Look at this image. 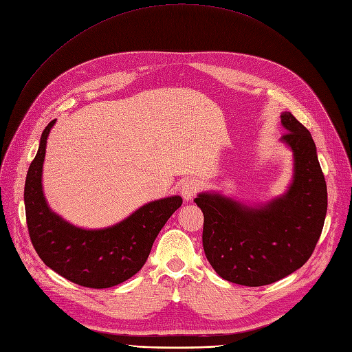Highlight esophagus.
<instances>
[{
	"instance_id": "obj_1",
	"label": "esophagus",
	"mask_w": 352,
	"mask_h": 352,
	"mask_svg": "<svg viewBox=\"0 0 352 352\" xmlns=\"http://www.w3.org/2000/svg\"><path fill=\"white\" fill-rule=\"evenodd\" d=\"M200 181H198L197 178H188L186 179L184 182H182L181 186V194H182V198H184L186 201H191L192 198L195 197V194L198 192V190H200Z\"/></svg>"
}]
</instances>
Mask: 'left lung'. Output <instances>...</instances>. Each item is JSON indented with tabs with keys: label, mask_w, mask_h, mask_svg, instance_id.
Wrapping results in <instances>:
<instances>
[{
	"label": "left lung",
	"mask_w": 352,
	"mask_h": 352,
	"mask_svg": "<svg viewBox=\"0 0 352 352\" xmlns=\"http://www.w3.org/2000/svg\"><path fill=\"white\" fill-rule=\"evenodd\" d=\"M280 138L294 152L287 191L262 206H246L219 192L198 194L204 214L203 248L223 279L263 286L283 279L308 262L327 216L328 192L312 135L290 113L280 115Z\"/></svg>",
	"instance_id": "1"
}]
</instances>
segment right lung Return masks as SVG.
<instances>
[{"mask_svg": "<svg viewBox=\"0 0 352 352\" xmlns=\"http://www.w3.org/2000/svg\"><path fill=\"white\" fill-rule=\"evenodd\" d=\"M56 119L45 126L37 155L30 164L24 204L28 234L45 266L86 287H112L132 278L145 265L158 233L182 204L179 195L151 201L120 223L86 230L63 220L49 207L41 175L45 144Z\"/></svg>", "mask_w": 352, "mask_h": 352, "instance_id": "obj_1", "label": "right lung"}]
</instances>
